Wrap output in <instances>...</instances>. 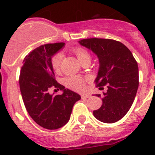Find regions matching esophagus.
Listing matches in <instances>:
<instances>
[{
	"instance_id": "1",
	"label": "esophagus",
	"mask_w": 155,
	"mask_h": 155,
	"mask_svg": "<svg viewBox=\"0 0 155 155\" xmlns=\"http://www.w3.org/2000/svg\"><path fill=\"white\" fill-rule=\"evenodd\" d=\"M90 97H91V96H90V94H89V93H85V94L81 95V97H82V99L90 98Z\"/></svg>"
}]
</instances>
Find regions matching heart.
Wrapping results in <instances>:
<instances>
[{"label": "heart", "instance_id": "heart-1", "mask_svg": "<svg viewBox=\"0 0 155 155\" xmlns=\"http://www.w3.org/2000/svg\"><path fill=\"white\" fill-rule=\"evenodd\" d=\"M73 51L76 54L78 60L80 63L86 60L90 61V54L89 51L82 47H76L73 48ZM63 55L62 53H57L51 58V65L55 72L60 70L61 62H62ZM64 83L68 88L76 91H81L84 90L86 85V79L84 78L78 76H71L65 78Z\"/></svg>", "mask_w": 155, "mask_h": 155}]
</instances>
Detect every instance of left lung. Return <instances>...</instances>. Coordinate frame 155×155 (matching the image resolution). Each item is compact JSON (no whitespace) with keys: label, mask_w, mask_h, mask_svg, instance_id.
I'll use <instances>...</instances> for the list:
<instances>
[{"label":"left lung","mask_w":155,"mask_h":155,"mask_svg":"<svg viewBox=\"0 0 155 155\" xmlns=\"http://www.w3.org/2000/svg\"><path fill=\"white\" fill-rule=\"evenodd\" d=\"M79 43L97 55L100 67L95 82L97 86L107 85V87L102 97L97 95L102 98L103 104L93 111V115L107 124L120 120L131 107L138 89L137 62L131 51L115 40L94 38L80 40Z\"/></svg>","instance_id":"1"}]
</instances>
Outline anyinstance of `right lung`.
<instances>
[{"instance_id": "add662e5", "label": "right lung", "mask_w": 155, "mask_h": 155, "mask_svg": "<svg viewBox=\"0 0 155 155\" xmlns=\"http://www.w3.org/2000/svg\"><path fill=\"white\" fill-rule=\"evenodd\" d=\"M64 46L65 43L58 42L38 47L24 58L20 72L24 104L35 122L45 129H58L66 124L73 105L81 99L78 93L65 89L54 78L51 58ZM51 87L62 90L63 94H50Z\"/></svg>"}]
</instances>
